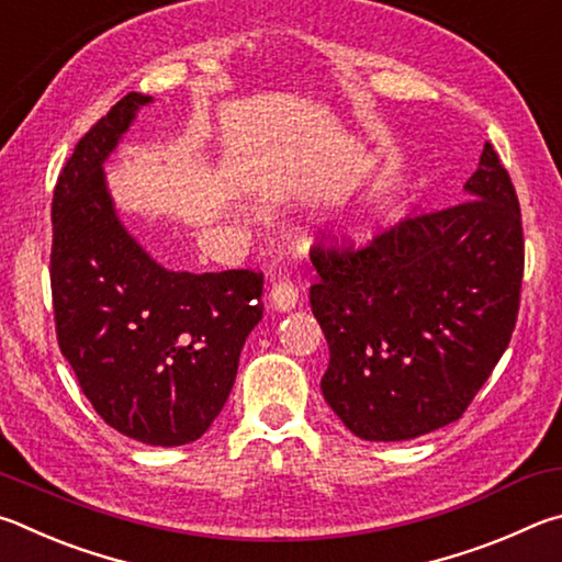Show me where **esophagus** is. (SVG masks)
<instances>
[{
    "instance_id": "34e87169",
    "label": "esophagus",
    "mask_w": 562,
    "mask_h": 562,
    "mask_svg": "<svg viewBox=\"0 0 562 562\" xmlns=\"http://www.w3.org/2000/svg\"><path fill=\"white\" fill-rule=\"evenodd\" d=\"M269 301L276 311H291V308H296V303H299V291L289 279H279V281H273Z\"/></svg>"
}]
</instances>
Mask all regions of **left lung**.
Masks as SVG:
<instances>
[{"label": "left lung", "instance_id": "8db88e82", "mask_svg": "<svg viewBox=\"0 0 562 562\" xmlns=\"http://www.w3.org/2000/svg\"><path fill=\"white\" fill-rule=\"evenodd\" d=\"M464 192L362 249H311V308L330 348L321 390L360 439L405 441L457 422L508 348L524 226L491 143Z\"/></svg>", "mask_w": 562, "mask_h": 562}]
</instances>
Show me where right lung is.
<instances>
[{"instance_id": "obj_1", "label": "right lung", "mask_w": 562, "mask_h": 562, "mask_svg": "<svg viewBox=\"0 0 562 562\" xmlns=\"http://www.w3.org/2000/svg\"><path fill=\"white\" fill-rule=\"evenodd\" d=\"M150 95L127 93L81 140L52 202L56 338L105 425L153 447L200 439L263 316V273L170 271L117 220L103 162Z\"/></svg>"}]
</instances>
